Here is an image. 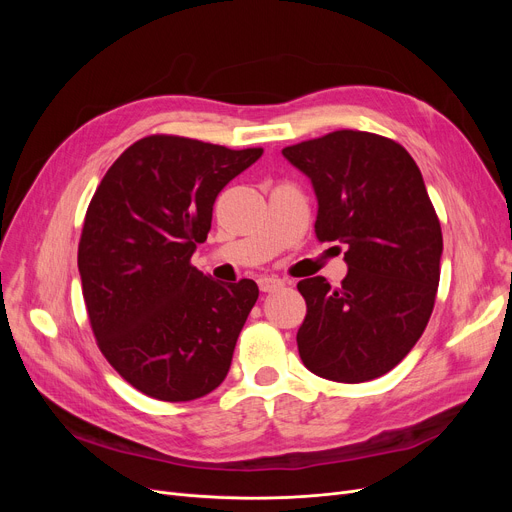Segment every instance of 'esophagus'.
I'll list each match as a JSON object with an SVG mask.
<instances>
[{
  "label": "esophagus",
  "instance_id": "34e87169",
  "mask_svg": "<svg viewBox=\"0 0 512 512\" xmlns=\"http://www.w3.org/2000/svg\"><path fill=\"white\" fill-rule=\"evenodd\" d=\"M257 284H259L261 292H276L284 286V282L280 278H274V276H263V278L257 280Z\"/></svg>",
  "mask_w": 512,
  "mask_h": 512
}]
</instances>
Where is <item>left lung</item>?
<instances>
[{
	"label": "left lung",
	"instance_id": "8db88e82",
	"mask_svg": "<svg viewBox=\"0 0 512 512\" xmlns=\"http://www.w3.org/2000/svg\"><path fill=\"white\" fill-rule=\"evenodd\" d=\"M311 178L315 236L346 247L338 288L297 284L307 315L299 355L319 378L359 384L409 355L434 311L442 228L409 151L363 130H336L282 149Z\"/></svg>",
	"mask_w": 512,
	"mask_h": 512
}]
</instances>
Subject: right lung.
I'll use <instances>...</instances> for the list:
<instances>
[{"label": "right lung", "instance_id": "add662e5", "mask_svg": "<svg viewBox=\"0 0 512 512\" xmlns=\"http://www.w3.org/2000/svg\"><path fill=\"white\" fill-rule=\"evenodd\" d=\"M174 134L130 145L105 172L78 242V272L99 351L139 392L195 400L218 388L259 297L220 284L191 257L215 197L261 157Z\"/></svg>", "mask_w": 512, "mask_h": 512}]
</instances>
